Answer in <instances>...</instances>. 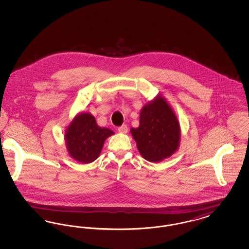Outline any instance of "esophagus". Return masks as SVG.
Wrapping results in <instances>:
<instances>
[{"mask_svg": "<svg viewBox=\"0 0 249 249\" xmlns=\"http://www.w3.org/2000/svg\"><path fill=\"white\" fill-rule=\"evenodd\" d=\"M118 130L120 133H127L128 132V127H127V125H122V126L119 127Z\"/></svg>", "mask_w": 249, "mask_h": 249, "instance_id": "34e87169", "label": "esophagus"}]
</instances>
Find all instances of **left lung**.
Masks as SVG:
<instances>
[{
	"label": "left lung",
	"instance_id": "8db88e82",
	"mask_svg": "<svg viewBox=\"0 0 249 249\" xmlns=\"http://www.w3.org/2000/svg\"><path fill=\"white\" fill-rule=\"evenodd\" d=\"M142 158L159 162L178 149L181 130L177 115L165 99L159 95L143 106L139 127L130 129Z\"/></svg>",
	"mask_w": 249,
	"mask_h": 249
}]
</instances>
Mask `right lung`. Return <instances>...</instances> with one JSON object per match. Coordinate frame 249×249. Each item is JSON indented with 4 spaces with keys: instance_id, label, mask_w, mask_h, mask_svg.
<instances>
[{
    "instance_id": "add662e5",
    "label": "right lung",
    "mask_w": 249,
    "mask_h": 249,
    "mask_svg": "<svg viewBox=\"0 0 249 249\" xmlns=\"http://www.w3.org/2000/svg\"><path fill=\"white\" fill-rule=\"evenodd\" d=\"M113 134V130L99 127L90 113H79L65 130L67 151L74 160L90 163L98 159L105 141Z\"/></svg>"
}]
</instances>
